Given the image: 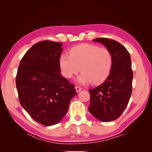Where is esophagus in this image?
I'll list each match as a JSON object with an SVG mask.
<instances>
[{"mask_svg": "<svg viewBox=\"0 0 152 152\" xmlns=\"http://www.w3.org/2000/svg\"><path fill=\"white\" fill-rule=\"evenodd\" d=\"M75 89H76V91L77 92H79L80 91H81L82 88H81V87H80V86H75Z\"/></svg>", "mask_w": 152, "mask_h": 152, "instance_id": "esophagus-1", "label": "esophagus"}]
</instances>
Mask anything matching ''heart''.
<instances>
[{"instance_id": "1", "label": "heart", "mask_w": 152, "mask_h": 152, "mask_svg": "<svg viewBox=\"0 0 152 152\" xmlns=\"http://www.w3.org/2000/svg\"><path fill=\"white\" fill-rule=\"evenodd\" d=\"M112 62L111 53L107 49L88 43L70 49L69 55L61 53L58 60L60 72L64 78H72L80 70L82 73L76 80L80 84H99L104 81L110 72Z\"/></svg>"}]
</instances>
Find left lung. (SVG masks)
<instances>
[{"label":"left lung","mask_w":152,"mask_h":152,"mask_svg":"<svg viewBox=\"0 0 152 152\" xmlns=\"http://www.w3.org/2000/svg\"><path fill=\"white\" fill-rule=\"evenodd\" d=\"M94 42L104 45L112 56L109 76L101 85L89 89L91 103L88 110L98 120L110 122L118 119L129 101L132 92L133 71L130 54L124 46L108 38Z\"/></svg>","instance_id":"8db88e82"}]
</instances>
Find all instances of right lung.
<instances>
[{
  "instance_id": "1",
  "label": "right lung",
  "mask_w": 152,
  "mask_h": 152,
  "mask_svg": "<svg viewBox=\"0 0 152 152\" xmlns=\"http://www.w3.org/2000/svg\"><path fill=\"white\" fill-rule=\"evenodd\" d=\"M62 45L47 40L33 45L20 60L17 74L20 104L33 119L45 126L60 122L76 94L74 86L60 74Z\"/></svg>"
}]
</instances>
